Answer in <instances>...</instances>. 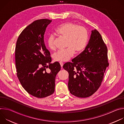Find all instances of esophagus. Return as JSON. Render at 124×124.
<instances>
[{
    "label": "esophagus",
    "mask_w": 124,
    "mask_h": 124,
    "mask_svg": "<svg viewBox=\"0 0 124 124\" xmlns=\"http://www.w3.org/2000/svg\"><path fill=\"white\" fill-rule=\"evenodd\" d=\"M59 63H60V66H61V68H62V67H63V63H62V62H60Z\"/></svg>",
    "instance_id": "34e87169"
}]
</instances>
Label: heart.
Instances as JSON below:
<instances>
[{
	"label": "heart",
	"mask_w": 124,
	"mask_h": 124,
	"mask_svg": "<svg viewBox=\"0 0 124 124\" xmlns=\"http://www.w3.org/2000/svg\"><path fill=\"white\" fill-rule=\"evenodd\" d=\"M55 33L67 39L66 49H60L55 52V61L66 62L71 58L76 53L81 52L85 47L88 40V31L85 27L77 23L68 22L63 23L55 29ZM48 47L52 50L55 48L54 37L51 35L46 40Z\"/></svg>",
	"instance_id": "heart-1"
}]
</instances>
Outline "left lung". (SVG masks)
Segmentation results:
<instances>
[{"mask_svg":"<svg viewBox=\"0 0 124 124\" xmlns=\"http://www.w3.org/2000/svg\"><path fill=\"white\" fill-rule=\"evenodd\" d=\"M72 61L63 66L69 73L70 92L78 98L92 96L100 87L109 66L108 48L98 31H92L85 49Z\"/></svg>","mask_w":124,"mask_h":124,"instance_id":"obj_1","label":"left lung"}]
</instances>
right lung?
Segmentation results:
<instances>
[{"instance_id": "1", "label": "right lung", "mask_w": 124, "mask_h": 124, "mask_svg": "<svg viewBox=\"0 0 124 124\" xmlns=\"http://www.w3.org/2000/svg\"><path fill=\"white\" fill-rule=\"evenodd\" d=\"M48 19L35 21L24 28L17 38L15 48L16 76L24 89L32 96L43 98L52 94L60 64L51 63L49 51L44 42V34L51 22ZM48 68L50 72H46Z\"/></svg>"}]
</instances>
